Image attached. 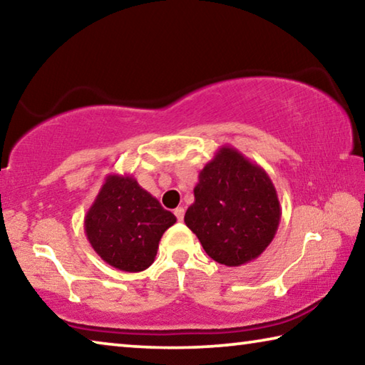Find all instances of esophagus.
Masks as SVG:
<instances>
[{
	"label": "esophagus",
	"instance_id": "obj_1",
	"mask_svg": "<svg viewBox=\"0 0 365 365\" xmlns=\"http://www.w3.org/2000/svg\"><path fill=\"white\" fill-rule=\"evenodd\" d=\"M174 214H175V217H177V220H183V217H185V209L183 207H177L175 211H174Z\"/></svg>",
	"mask_w": 365,
	"mask_h": 365
}]
</instances>
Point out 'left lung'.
<instances>
[{
  "label": "left lung",
  "mask_w": 365,
  "mask_h": 365,
  "mask_svg": "<svg viewBox=\"0 0 365 365\" xmlns=\"http://www.w3.org/2000/svg\"><path fill=\"white\" fill-rule=\"evenodd\" d=\"M185 224L215 262L238 267L255 261L274 240L282 209L261 165L222 146L197 175Z\"/></svg>",
  "instance_id": "8db88e82"
}]
</instances>
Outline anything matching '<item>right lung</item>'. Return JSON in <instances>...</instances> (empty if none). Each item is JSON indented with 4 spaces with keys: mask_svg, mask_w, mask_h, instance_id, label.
I'll return each mask as SVG.
<instances>
[{
    "mask_svg": "<svg viewBox=\"0 0 365 365\" xmlns=\"http://www.w3.org/2000/svg\"><path fill=\"white\" fill-rule=\"evenodd\" d=\"M177 222L132 175L110 174L85 215V233L104 262L123 272L150 267L164 232Z\"/></svg>",
    "mask_w": 365,
    "mask_h": 365,
    "instance_id": "right-lung-1",
    "label": "right lung"
}]
</instances>
